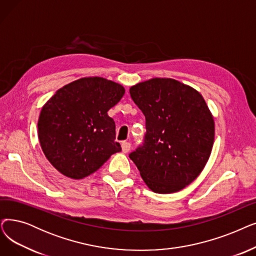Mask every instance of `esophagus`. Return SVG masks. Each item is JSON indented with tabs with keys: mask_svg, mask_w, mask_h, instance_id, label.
Here are the masks:
<instances>
[{
	"mask_svg": "<svg viewBox=\"0 0 256 256\" xmlns=\"http://www.w3.org/2000/svg\"><path fill=\"white\" fill-rule=\"evenodd\" d=\"M121 148H122V152H128L130 150V142H122L121 143Z\"/></svg>",
	"mask_w": 256,
	"mask_h": 256,
	"instance_id": "1",
	"label": "esophagus"
}]
</instances>
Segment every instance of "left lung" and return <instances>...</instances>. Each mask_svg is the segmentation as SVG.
I'll list each match as a JSON object with an SVG mask.
<instances>
[{
	"instance_id": "left-lung-1",
	"label": "left lung",
	"mask_w": 256,
	"mask_h": 256,
	"mask_svg": "<svg viewBox=\"0 0 256 256\" xmlns=\"http://www.w3.org/2000/svg\"><path fill=\"white\" fill-rule=\"evenodd\" d=\"M146 116L143 143L130 154L154 192L183 190L201 174L212 150L214 121L202 95L172 78H152L130 88Z\"/></svg>"
}]
</instances>
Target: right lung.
I'll return each mask as SVG.
<instances>
[{
    "label": "right lung",
    "instance_id": "right-lung-1",
    "mask_svg": "<svg viewBox=\"0 0 256 256\" xmlns=\"http://www.w3.org/2000/svg\"><path fill=\"white\" fill-rule=\"evenodd\" d=\"M124 88L102 77L66 84L42 106L38 122L42 150L64 176L80 180L100 168L121 146L108 110Z\"/></svg>",
    "mask_w": 256,
    "mask_h": 256
}]
</instances>
